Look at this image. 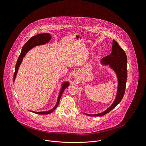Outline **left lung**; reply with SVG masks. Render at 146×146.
Masks as SVG:
<instances>
[{"label": "left lung", "instance_id": "1", "mask_svg": "<svg viewBox=\"0 0 146 146\" xmlns=\"http://www.w3.org/2000/svg\"><path fill=\"white\" fill-rule=\"evenodd\" d=\"M101 63L104 65H108L116 74L118 80L116 97L112 105L105 111L95 115L84 113L90 116H102L107 114L121 101L125 92L127 78L126 54L115 40H113L111 54L102 58Z\"/></svg>", "mask_w": 146, "mask_h": 146}]
</instances>
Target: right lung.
<instances>
[{"label":"right lung","instance_id":"1","mask_svg":"<svg viewBox=\"0 0 146 146\" xmlns=\"http://www.w3.org/2000/svg\"><path fill=\"white\" fill-rule=\"evenodd\" d=\"M51 39V35L49 33H41V34H39L35 36H33L24 44V45L22 48L21 54L20 55L19 58L17 60V64L15 65V72L14 74V78H13L14 82V81L15 80V78L17 76V74L20 65H21V64L23 61V58L25 56L27 53L30 50H31L36 46L44 45V44H46V43H48ZM68 86H69V82L68 81L64 82L62 84L60 92L58 95L56 104L55 106V107H54L53 108H52L51 110H50L49 111H43V112H35V111H31L33 113H36V114H39V115H47V114H49V113L52 112L54 111V110H55L58 107L60 98L62 95L63 92L66 88L68 87Z\"/></svg>","mask_w":146,"mask_h":146}]
</instances>
